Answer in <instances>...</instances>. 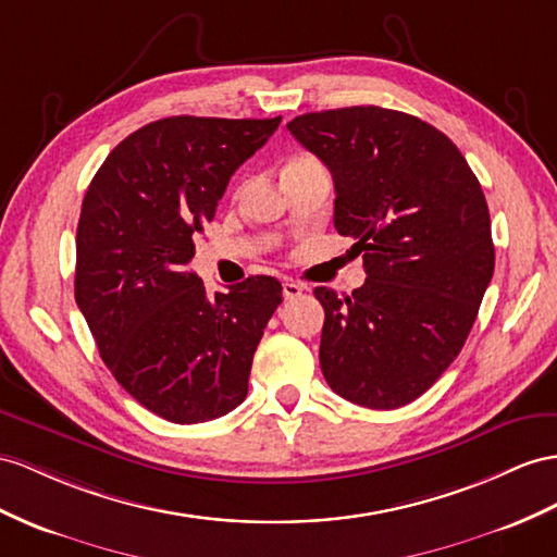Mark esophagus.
<instances>
[{"label": "esophagus", "mask_w": 557, "mask_h": 557, "mask_svg": "<svg viewBox=\"0 0 557 557\" xmlns=\"http://www.w3.org/2000/svg\"><path fill=\"white\" fill-rule=\"evenodd\" d=\"M282 294H284V298H296V296H301L304 294V284H298V282H294V280H284L282 282Z\"/></svg>", "instance_id": "1"}]
</instances>
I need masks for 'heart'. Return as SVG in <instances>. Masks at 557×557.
Here are the masks:
<instances>
[{"label": "heart", "mask_w": 557, "mask_h": 557, "mask_svg": "<svg viewBox=\"0 0 557 557\" xmlns=\"http://www.w3.org/2000/svg\"><path fill=\"white\" fill-rule=\"evenodd\" d=\"M310 162H315L310 154H294V157H289L287 164H284V169H296V166H304Z\"/></svg>", "instance_id": "obj_1"}]
</instances>
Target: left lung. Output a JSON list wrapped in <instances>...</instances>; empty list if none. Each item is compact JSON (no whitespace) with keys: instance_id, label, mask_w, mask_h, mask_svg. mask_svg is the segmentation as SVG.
<instances>
[{"instance_id":"1","label":"left lung","mask_w":557,"mask_h":557,"mask_svg":"<svg viewBox=\"0 0 557 557\" xmlns=\"http://www.w3.org/2000/svg\"><path fill=\"white\" fill-rule=\"evenodd\" d=\"M287 129L334 178V225L362 253L352 296L318 287L330 388L369 409L417 400L461 352L494 275L490 209L466 157L428 122L355 106Z\"/></svg>"}]
</instances>
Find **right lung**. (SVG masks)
Here are the masks:
<instances>
[{"mask_svg": "<svg viewBox=\"0 0 557 557\" xmlns=\"http://www.w3.org/2000/svg\"><path fill=\"white\" fill-rule=\"evenodd\" d=\"M282 117H164L126 136L84 195L75 301L120 386L171 423H202L247 397L282 284L251 275L207 296L185 270L225 185Z\"/></svg>", "mask_w": 557, "mask_h": 557, "instance_id": "1", "label": "right lung"}]
</instances>
